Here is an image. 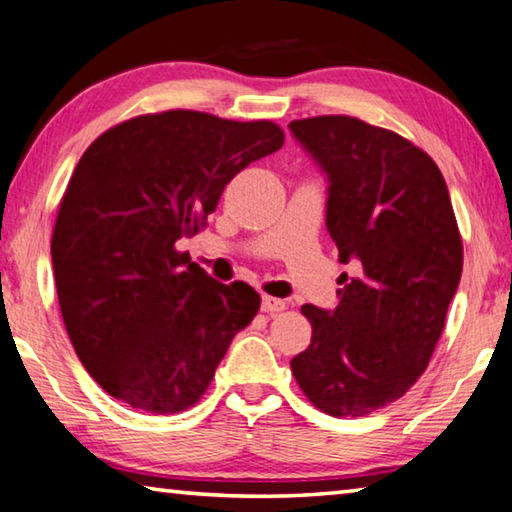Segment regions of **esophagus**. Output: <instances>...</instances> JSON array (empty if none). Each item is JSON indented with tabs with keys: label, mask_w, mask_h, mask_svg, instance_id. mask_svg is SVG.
Segmentation results:
<instances>
[{
	"label": "esophagus",
	"mask_w": 512,
	"mask_h": 512,
	"mask_svg": "<svg viewBox=\"0 0 512 512\" xmlns=\"http://www.w3.org/2000/svg\"><path fill=\"white\" fill-rule=\"evenodd\" d=\"M284 309H287V302L284 300L273 298V296L262 298V311H266V314H277V311H284Z\"/></svg>",
	"instance_id": "obj_1"
}]
</instances>
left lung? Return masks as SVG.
<instances>
[{
    "label": "left lung",
    "mask_w": 512,
    "mask_h": 512,
    "mask_svg": "<svg viewBox=\"0 0 512 512\" xmlns=\"http://www.w3.org/2000/svg\"><path fill=\"white\" fill-rule=\"evenodd\" d=\"M289 128L327 173V232L357 264L334 311L302 307L311 343L291 372L316 409L359 418L427 368L461 282V232L443 173L402 135L345 115Z\"/></svg>",
    "instance_id": "1"
}]
</instances>
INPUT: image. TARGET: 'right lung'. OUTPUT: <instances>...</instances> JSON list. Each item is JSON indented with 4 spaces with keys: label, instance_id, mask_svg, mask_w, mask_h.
<instances>
[{
    "label": "right lung",
    "instance_id": "add662e5",
    "mask_svg": "<svg viewBox=\"0 0 512 512\" xmlns=\"http://www.w3.org/2000/svg\"><path fill=\"white\" fill-rule=\"evenodd\" d=\"M282 144L273 121L167 110L121 121L81 155L51 262L69 341L115 400L160 415L189 409L255 318L253 287L212 280L176 241L205 228L225 185Z\"/></svg>",
    "mask_w": 512,
    "mask_h": 512
}]
</instances>
